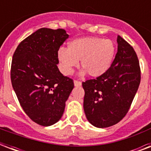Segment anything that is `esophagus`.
Here are the masks:
<instances>
[{
  "instance_id": "esophagus-1",
  "label": "esophagus",
  "mask_w": 151,
  "mask_h": 151,
  "mask_svg": "<svg viewBox=\"0 0 151 151\" xmlns=\"http://www.w3.org/2000/svg\"><path fill=\"white\" fill-rule=\"evenodd\" d=\"M73 83H74V86H76V87H80L81 85V82L79 81H74Z\"/></svg>"
}]
</instances>
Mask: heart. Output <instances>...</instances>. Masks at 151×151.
Listing matches in <instances>:
<instances>
[{"label": "heart", "mask_w": 151, "mask_h": 151, "mask_svg": "<svg viewBox=\"0 0 151 151\" xmlns=\"http://www.w3.org/2000/svg\"><path fill=\"white\" fill-rule=\"evenodd\" d=\"M114 42L96 37H78L70 41L67 48H61L57 57L65 75H70L80 64L83 69L81 74L87 73L92 78H99L106 73L114 58Z\"/></svg>", "instance_id": "heart-1"}]
</instances>
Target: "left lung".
Here are the masks:
<instances>
[{
	"label": "left lung",
	"mask_w": 151,
	"mask_h": 151,
	"mask_svg": "<svg viewBox=\"0 0 151 151\" xmlns=\"http://www.w3.org/2000/svg\"><path fill=\"white\" fill-rule=\"evenodd\" d=\"M117 52L106 73L82 83L84 110L97 128H107L123 119L140 83V67L133 48L119 35Z\"/></svg>",
	"instance_id": "8db88e82"
}]
</instances>
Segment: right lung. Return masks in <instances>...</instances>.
I'll use <instances>...</instances> for the list:
<instances>
[{
    "instance_id": "obj_1",
    "label": "right lung",
    "mask_w": 151,
    "mask_h": 151,
    "mask_svg": "<svg viewBox=\"0 0 151 151\" xmlns=\"http://www.w3.org/2000/svg\"><path fill=\"white\" fill-rule=\"evenodd\" d=\"M68 37L63 29L41 28L24 39L13 55V89L28 117L42 126L60 120L74 87L57 66L58 51Z\"/></svg>"
}]
</instances>
